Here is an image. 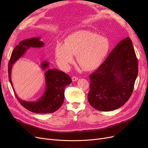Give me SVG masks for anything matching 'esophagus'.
Masks as SVG:
<instances>
[{
    "instance_id": "esophagus-1",
    "label": "esophagus",
    "mask_w": 148,
    "mask_h": 148,
    "mask_svg": "<svg viewBox=\"0 0 148 148\" xmlns=\"http://www.w3.org/2000/svg\"><path fill=\"white\" fill-rule=\"evenodd\" d=\"M79 79V78H78V77H72V81L73 82H75V81H77V80H78Z\"/></svg>"
}]
</instances>
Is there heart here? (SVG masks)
Segmentation results:
<instances>
[{
  "instance_id": "heart-1",
  "label": "heart",
  "mask_w": 148,
  "mask_h": 148,
  "mask_svg": "<svg viewBox=\"0 0 148 148\" xmlns=\"http://www.w3.org/2000/svg\"><path fill=\"white\" fill-rule=\"evenodd\" d=\"M109 49L106 38L88 30H80L70 36L66 42H58L55 54L59 64L67 68L74 60L77 54V62L85 69L91 71L97 68Z\"/></svg>"
}]
</instances>
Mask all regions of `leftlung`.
<instances>
[{"mask_svg":"<svg viewBox=\"0 0 148 148\" xmlns=\"http://www.w3.org/2000/svg\"><path fill=\"white\" fill-rule=\"evenodd\" d=\"M138 74V60L127 37L120 41L95 72L90 75L88 101L96 110L120 108L130 98Z\"/></svg>","mask_w":148,"mask_h":148,"instance_id":"8db88e82","label":"left lung"}]
</instances>
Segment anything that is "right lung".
I'll return each mask as SVG.
<instances>
[{
  "label": "right lung",
  "instance_id": "add662e5",
  "mask_svg": "<svg viewBox=\"0 0 148 148\" xmlns=\"http://www.w3.org/2000/svg\"><path fill=\"white\" fill-rule=\"evenodd\" d=\"M40 38L36 37L26 39L15 47L9 62L8 77L15 95L23 107L34 113L46 114L56 112L63 104L65 88L72 82L69 75L57 69L49 68V62H42L41 66L42 69L45 70V90L42 96L36 101H26L20 99L14 90L11 80V69L15 62L23 56L27 49L43 47L44 43L40 41Z\"/></svg>",
  "mask_w": 148,
  "mask_h": 148
}]
</instances>
